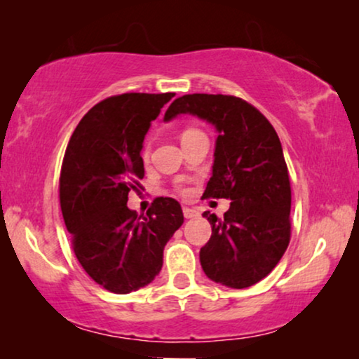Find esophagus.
<instances>
[{
    "label": "esophagus",
    "instance_id": "34e87169",
    "mask_svg": "<svg viewBox=\"0 0 359 359\" xmlns=\"http://www.w3.org/2000/svg\"><path fill=\"white\" fill-rule=\"evenodd\" d=\"M183 214H184V217L186 219H194V217H198V210H194V209H189V208H184L183 209Z\"/></svg>",
    "mask_w": 359,
    "mask_h": 359
}]
</instances>
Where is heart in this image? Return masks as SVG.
I'll use <instances>...</instances> for the list:
<instances>
[{
  "instance_id": "heart-1",
  "label": "heart",
  "mask_w": 359,
  "mask_h": 359,
  "mask_svg": "<svg viewBox=\"0 0 359 359\" xmlns=\"http://www.w3.org/2000/svg\"><path fill=\"white\" fill-rule=\"evenodd\" d=\"M198 135H204V134L199 129H194V127H186V129L181 132V144H183V142H186V140H189V139H194V137H198ZM142 155H144V158H149L150 144H145Z\"/></svg>"
}]
</instances>
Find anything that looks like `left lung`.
Segmentation results:
<instances>
[{"mask_svg": "<svg viewBox=\"0 0 359 359\" xmlns=\"http://www.w3.org/2000/svg\"><path fill=\"white\" fill-rule=\"evenodd\" d=\"M198 116L217 130L212 176L203 198L230 199L199 259L205 276L233 289L250 287L273 271L291 238V183L283 147L269 121L242 97L184 95L171 102L165 121Z\"/></svg>", "mask_w": 359, "mask_h": 359, "instance_id": "1", "label": "left lung"}]
</instances>
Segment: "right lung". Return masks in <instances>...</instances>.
<instances>
[{"instance_id": "obj_1", "label": "right lung", "mask_w": 359, "mask_h": 359, "mask_svg": "<svg viewBox=\"0 0 359 359\" xmlns=\"http://www.w3.org/2000/svg\"><path fill=\"white\" fill-rule=\"evenodd\" d=\"M175 93H126L97 102L76 126L60 173V205L73 252L93 281L129 294L154 281L163 248L184 222L173 198H156L147 215L127 208L142 188V147L150 122Z\"/></svg>"}]
</instances>
